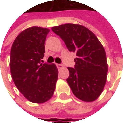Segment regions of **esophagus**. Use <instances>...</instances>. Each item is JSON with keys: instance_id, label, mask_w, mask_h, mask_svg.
<instances>
[{"instance_id": "esophagus-1", "label": "esophagus", "mask_w": 123, "mask_h": 123, "mask_svg": "<svg viewBox=\"0 0 123 123\" xmlns=\"http://www.w3.org/2000/svg\"><path fill=\"white\" fill-rule=\"evenodd\" d=\"M56 66H57V68H58V69L59 70L62 69V68H63V65H62V64H57Z\"/></svg>"}]
</instances>
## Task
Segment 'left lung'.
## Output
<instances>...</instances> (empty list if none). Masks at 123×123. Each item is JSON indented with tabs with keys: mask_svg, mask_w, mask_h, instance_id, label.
<instances>
[{
	"mask_svg": "<svg viewBox=\"0 0 123 123\" xmlns=\"http://www.w3.org/2000/svg\"><path fill=\"white\" fill-rule=\"evenodd\" d=\"M52 30L70 51L76 53L74 68L68 67L70 76L67 81L72 93L84 101L96 100L104 89L108 70L102 44L93 33L80 24H62Z\"/></svg>",
	"mask_w": 123,
	"mask_h": 123,
	"instance_id": "obj_1",
	"label": "left lung"
}]
</instances>
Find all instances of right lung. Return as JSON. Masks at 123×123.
<instances>
[{
    "label": "right lung",
    "mask_w": 123,
    "mask_h": 123,
    "mask_svg": "<svg viewBox=\"0 0 123 123\" xmlns=\"http://www.w3.org/2000/svg\"><path fill=\"white\" fill-rule=\"evenodd\" d=\"M48 28L33 26L25 29L12 44L10 68L16 88L28 101L43 103L55 90L58 69L55 64H42Z\"/></svg>",
    "instance_id": "1"
}]
</instances>
